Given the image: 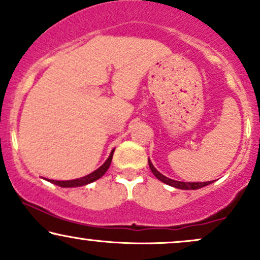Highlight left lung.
<instances>
[{
    "instance_id": "1",
    "label": "left lung",
    "mask_w": 260,
    "mask_h": 260,
    "mask_svg": "<svg viewBox=\"0 0 260 260\" xmlns=\"http://www.w3.org/2000/svg\"><path fill=\"white\" fill-rule=\"evenodd\" d=\"M148 162H149V168H150L151 172H153L154 176L157 178V180H160L161 182H164V183L169 184V186H171V187L178 188V189H188V190H189V189H199V188L205 187V186H208V184L213 183V181H208V182H181V181L171 180V178L166 177V176L160 174V172L154 168V165L151 164L150 159H148Z\"/></svg>"
}]
</instances>
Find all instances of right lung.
Returning <instances> with one entry per match:
<instances>
[{"label": "right lung", "mask_w": 260, "mask_h": 260, "mask_svg": "<svg viewBox=\"0 0 260 260\" xmlns=\"http://www.w3.org/2000/svg\"><path fill=\"white\" fill-rule=\"evenodd\" d=\"M113 151H115V150L111 151L110 156L107 157V160L103 164V165L100 166L99 169L95 170V171L91 172V174L84 176V177L77 178V180H70V181H56V180H47V181L51 182V183H53V184H56V186L63 187V188H67V187H80V186H85V184L91 183V182L99 180L100 177H103V176L105 175V172L107 171V169H109L110 165H111Z\"/></svg>", "instance_id": "1"}]
</instances>
